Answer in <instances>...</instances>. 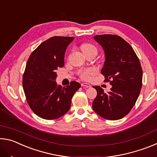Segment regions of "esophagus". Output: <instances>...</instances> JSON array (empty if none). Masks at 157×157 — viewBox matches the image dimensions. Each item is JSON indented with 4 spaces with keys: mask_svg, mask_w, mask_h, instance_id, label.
<instances>
[{
    "mask_svg": "<svg viewBox=\"0 0 157 157\" xmlns=\"http://www.w3.org/2000/svg\"><path fill=\"white\" fill-rule=\"evenodd\" d=\"M82 86L84 87V88H89L91 87V85L88 83H82Z\"/></svg>",
    "mask_w": 157,
    "mask_h": 157,
    "instance_id": "1",
    "label": "esophagus"
}]
</instances>
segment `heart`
I'll list each match as a JSON object with an SVG mask.
<instances>
[{"label":"heart","mask_w":157,"mask_h":157,"mask_svg":"<svg viewBox=\"0 0 157 157\" xmlns=\"http://www.w3.org/2000/svg\"><path fill=\"white\" fill-rule=\"evenodd\" d=\"M81 49L84 54L90 52H97L98 50L97 48L95 47L94 45L91 44H84L81 46ZM95 72V70L94 68H86V69H82L78 71V75L82 79H87L89 78L90 75L94 74Z\"/></svg>","instance_id":"heart-1"}]
</instances>
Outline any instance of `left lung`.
<instances>
[{
  "label": "left lung",
  "instance_id": "8db88e82",
  "mask_svg": "<svg viewBox=\"0 0 157 157\" xmlns=\"http://www.w3.org/2000/svg\"><path fill=\"white\" fill-rule=\"evenodd\" d=\"M105 50L106 59L101 73L112 86L105 93L95 86L97 96L93 102L94 111L103 118L116 121L129 113L139 96L143 71L139 57L132 47L122 37L114 34L94 36Z\"/></svg>",
  "mask_w": 157,
  "mask_h": 157
}]
</instances>
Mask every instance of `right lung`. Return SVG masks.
Returning a JSON list of instances; mask_svg holds the SVG:
<instances>
[{"label": "right lung", "instance_id": "add662e5", "mask_svg": "<svg viewBox=\"0 0 157 157\" xmlns=\"http://www.w3.org/2000/svg\"><path fill=\"white\" fill-rule=\"evenodd\" d=\"M74 37L52 36L32 52L23 76L26 100L33 112L41 118L55 120L68 112L71 99L81 86L71 82L62 87L55 82L56 71L64 66L66 49Z\"/></svg>", "mask_w": 157, "mask_h": 157}]
</instances>
